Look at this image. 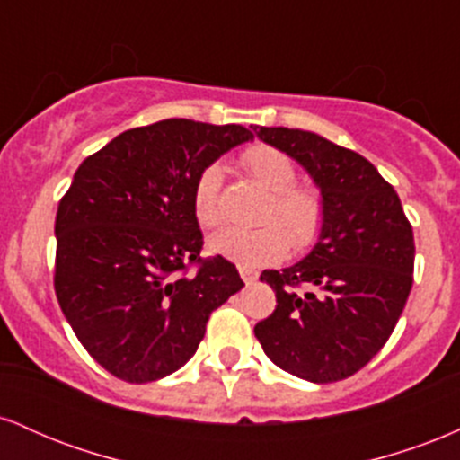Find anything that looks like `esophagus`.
Returning a JSON list of instances; mask_svg holds the SVG:
<instances>
[{
	"mask_svg": "<svg viewBox=\"0 0 460 460\" xmlns=\"http://www.w3.org/2000/svg\"><path fill=\"white\" fill-rule=\"evenodd\" d=\"M240 274L242 279H244V283H252L257 279V270H252V268H246V266H240Z\"/></svg>",
	"mask_w": 460,
	"mask_h": 460,
	"instance_id": "34e87169",
	"label": "esophagus"
}]
</instances>
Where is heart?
<instances>
[{
    "label": "heart",
    "instance_id": "obj_1",
    "mask_svg": "<svg viewBox=\"0 0 460 460\" xmlns=\"http://www.w3.org/2000/svg\"><path fill=\"white\" fill-rule=\"evenodd\" d=\"M240 166L270 192L261 212L260 229H223L209 240L212 251L246 268L266 266L289 251H305L318 240L324 226L326 205L318 188L298 181L296 162L272 145H252L242 151ZM220 188L223 168L208 164L200 168L192 186L194 218L205 229L220 223Z\"/></svg>",
    "mask_w": 460,
    "mask_h": 460
}]
</instances>
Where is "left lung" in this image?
I'll return each instance as SVG.
<instances>
[{
  "mask_svg": "<svg viewBox=\"0 0 460 460\" xmlns=\"http://www.w3.org/2000/svg\"><path fill=\"white\" fill-rule=\"evenodd\" d=\"M303 164L326 218L303 261L263 270L277 307L255 324L268 358L311 383L352 376L387 344L413 288V226L392 183L358 153L318 134L255 128Z\"/></svg>",
  "mask_w": 460,
  "mask_h": 460,
  "instance_id": "1",
  "label": "left lung"
}]
</instances>
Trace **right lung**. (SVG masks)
Wrapping results in <instances>:
<instances>
[{
  "label": "right lung",
  "mask_w": 460,
  "mask_h": 460,
  "mask_svg": "<svg viewBox=\"0 0 460 460\" xmlns=\"http://www.w3.org/2000/svg\"><path fill=\"white\" fill-rule=\"evenodd\" d=\"M248 138L242 125L188 119L128 129L79 164L60 199L58 303L88 355L120 381L177 372L209 314L244 285L223 255L200 257L192 186Z\"/></svg>",
  "instance_id": "add662e5"
}]
</instances>
